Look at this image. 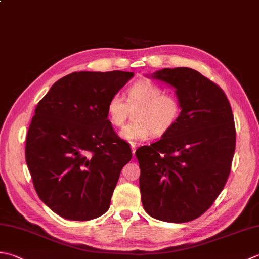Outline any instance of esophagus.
I'll list each match as a JSON object with an SVG mask.
<instances>
[{"label":"esophagus","instance_id":"1","mask_svg":"<svg viewBox=\"0 0 259 259\" xmlns=\"http://www.w3.org/2000/svg\"><path fill=\"white\" fill-rule=\"evenodd\" d=\"M131 149H133V155L135 156V154H136V149H137V146H136V145H131Z\"/></svg>","mask_w":259,"mask_h":259}]
</instances>
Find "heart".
<instances>
[{
    "instance_id": "heart-1",
    "label": "heart",
    "mask_w": 259,
    "mask_h": 259,
    "mask_svg": "<svg viewBox=\"0 0 259 259\" xmlns=\"http://www.w3.org/2000/svg\"><path fill=\"white\" fill-rule=\"evenodd\" d=\"M125 99L120 93L110 96L106 103V115L114 126H122L128 119L130 108L135 111V122L124 126L121 138L130 144L148 140L151 135L163 136L173 128L182 112L181 100L166 94L164 88L149 79H141L129 86Z\"/></svg>"
}]
</instances>
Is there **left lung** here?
Here are the masks:
<instances>
[{"label":"left lung","instance_id":"left-lung-1","mask_svg":"<svg viewBox=\"0 0 259 259\" xmlns=\"http://www.w3.org/2000/svg\"><path fill=\"white\" fill-rule=\"evenodd\" d=\"M176 89L182 112L168 133L136 150L145 211L166 222L192 221L210 209L227 183L236 148L234 114L219 85L195 69L154 74Z\"/></svg>","mask_w":259,"mask_h":259}]
</instances>
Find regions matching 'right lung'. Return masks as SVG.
Instances as JSON below:
<instances>
[{"mask_svg": "<svg viewBox=\"0 0 259 259\" xmlns=\"http://www.w3.org/2000/svg\"><path fill=\"white\" fill-rule=\"evenodd\" d=\"M133 72H74L39 101L25 141L34 190L55 213L88 221L109 210L133 153L106 115L110 96Z\"/></svg>", "mask_w": 259, "mask_h": 259, "instance_id": "1", "label": "right lung"}]
</instances>
